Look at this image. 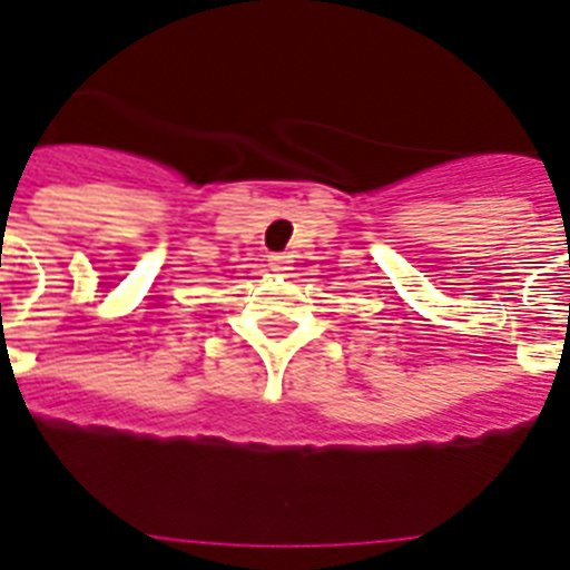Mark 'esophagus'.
I'll use <instances>...</instances> for the list:
<instances>
[{"mask_svg":"<svg viewBox=\"0 0 570 570\" xmlns=\"http://www.w3.org/2000/svg\"><path fill=\"white\" fill-rule=\"evenodd\" d=\"M268 265H271V271H276V274H288V271H291V256L274 254L268 259Z\"/></svg>","mask_w":570,"mask_h":570,"instance_id":"34e87169","label":"esophagus"}]
</instances>
